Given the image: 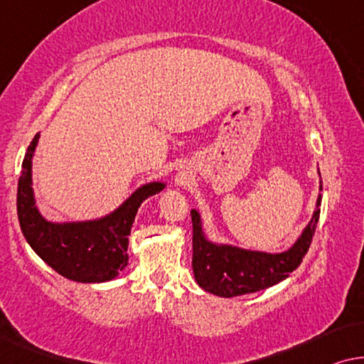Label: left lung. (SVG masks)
<instances>
[{"mask_svg": "<svg viewBox=\"0 0 364 364\" xmlns=\"http://www.w3.org/2000/svg\"><path fill=\"white\" fill-rule=\"evenodd\" d=\"M320 203L321 194L309 226L287 252L280 254L255 252L209 242L203 234L201 218L193 209V272L199 287L214 295L229 299L282 282L299 267L310 247L320 218Z\"/></svg>", "mask_w": 364, "mask_h": 364, "instance_id": "1", "label": "left lung"}]
</instances>
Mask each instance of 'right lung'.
Wrapping results in <instances>:
<instances>
[{"label": "right lung", "instance_id": "1", "mask_svg": "<svg viewBox=\"0 0 364 364\" xmlns=\"http://www.w3.org/2000/svg\"><path fill=\"white\" fill-rule=\"evenodd\" d=\"M39 133L28 146L18 181V219L24 237L46 264L65 279L94 284L115 279L127 267L129 235L135 214L146 198L165 184L150 183L136 189L110 216L85 223L54 224L41 216L31 188V160Z\"/></svg>", "mask_w": 364, "mask_h": 364}]
</instances>
